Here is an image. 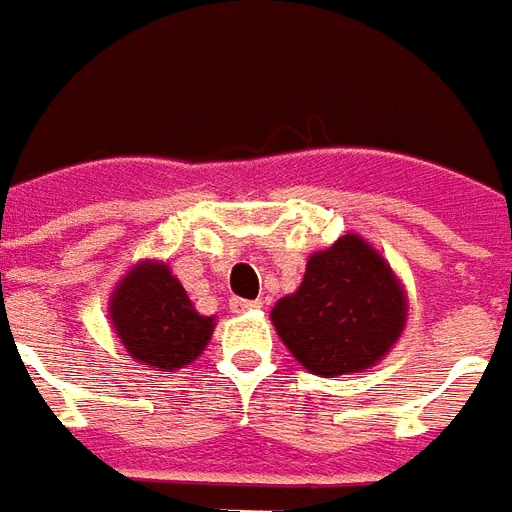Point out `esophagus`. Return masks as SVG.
<instances>
[{
  "mask_svg": "<svg viewBox=\"0 0 512 512\" xmlns=\"http://www.w3.org/2000/svg\"><path fill=\"white\" fill-rule=\"evenodd\" d=\"M231 313H251V311H259L261 302L259 300H242V297H234L229 302Z\"/></svg>",
  "mask_w": 512,
  "mask_h": 512,
  "instance_id": "1",
  "label": "esophagus"
}]
</instances>
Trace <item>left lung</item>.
<instances>
[{
  "instance_id": "obj_1",
  "label": "left lung",
  "mask_w": 512,
  "mask_h": 512,
  "mask_svg": "<svg viewBox=\"0 0 512 512\" xmlns=\"http://www.w3.org/2000/svg\"><path fill=\"white\" fill-rule=\"evenodd\" d=\"M406 289L390 261L360 234L311 253L297 292L270 319L297 363L324 379L360 374L387 357L406 327Z\"/></svg>"
}]
</instances>
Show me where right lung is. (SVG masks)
<instances>
[{
    "mask_svg": "<svg viewBox=\"0 0 512 512\" xmlns=\"http://www.w3.org/2000/svg\"><path fill=\"white\" fill-rule=\"evenodd\" d=\"M108 319L125 352L149 371L190 365L215 330V316H201L166 261L141 259L108 297Z\"/></svg>",
    "mask_w": 512,
    "mask_h": 512,
    "instance_id": "1",
    "label": "right lung"
}]
</instances>
